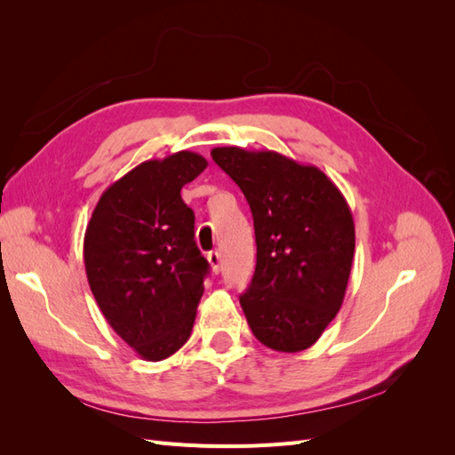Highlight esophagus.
Instances as JSON below:
<instances>
[{
    "label": "esophagus",
    "instance_id": "obj_1",
    "mask_svg": "<svg viewBox=\"0 0 455 455\" xmlns=\"http://www.w3.org/2000/svg\"><path fill=\"white\" fill-rule=\"evenodd\" d=\"M209 264H211V267H212V273H220V269H222V258H220V254L216 252V251H212V252H209Z\"/></svg>",
    "mask_w": 455,
    "mask_h": 455
}]
</instances>
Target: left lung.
Segmentation results:
<instances>
[{"label":"left lung","instance_id":"1","mask_svg":"<svg viewBox=\"0 0 455 455\" xmlns=\"http://www.w3.org/2000/svg\"><path fill=\"white\" fill-rule=\"evenodd\" d=\"M212 159L251 204L256 271L239 301L258 341L281 353L311 347L343 304L355 254L346 197L313 164L277 151L214 148Z\"/></svg>","mask_w":455,"mask_h":455}]
</instances>
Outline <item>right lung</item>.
I'll return each mask as SVG.
<instances>
[{
	"label": "right lung",
	"instance_id": "right-lung-1",
	"mask_svg": "<svg viewBox=\"0 0 455 455\" xmlns=\"http://www.w3.org/2000/svg\"><path fill=\"white\" fill-rule=\"evenodd\" d=\"M194 151L140 163L96 203L84 239L91 292L116 334L146 361H163L188 341L203 279L196 214L182 188L206 169Z\"/></svg>",
	"mask_w": 455,
	"mask_h": 455
}]
</instances>
